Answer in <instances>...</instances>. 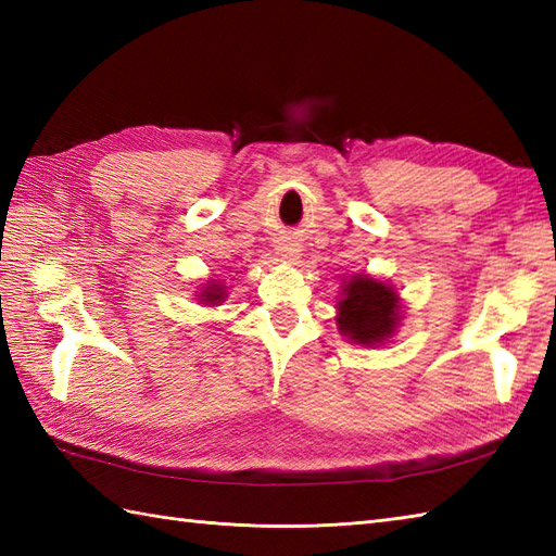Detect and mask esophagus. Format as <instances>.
I'll return each instance as SVG.
<instances>
[{
	"instance_id": "esophagus-1",
	"label": "esophagus",
	"mask_w": 556,
	"mask_h": 556,
	"mask_svg": "<svg viewBox=\"0 0 556 556\" xmlns=\"http://www.w3.org/2000/svg\"><path fill=\"white\" fill-rule=\"evenodd\" d=\"M277 251H279V255H281V257H293V255L299 253V248L293 245L291 241H285V243H279V245H277Z\"/></svg>"
}]
</instances>
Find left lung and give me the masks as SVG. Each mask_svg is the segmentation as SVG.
<instances>
[{"instance_id": "1", "label": "left lung", "mask_w": 556, "mask_h": 556, "mask_svg": "<svg viewBox=\"0 0 556 556\" xmlns=\"http://www.w3.org/2000/svg\"><path fill=\"white\" fill-rule=\"evenodd\" d=\"M399 320V296L382 281L370 277H356L344 289L339 301V329L356 344H380L394 334Z\"/></svg>"}]
</instances>
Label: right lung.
<instances>
[{"instance_id":"obj_1","label":"right lung","mask_w":556,"mask_h":556,"mask_svg":"<svg viewBox=\"0 0 556 556\" xmlns=\"http://www.w3.org/2000/svg\"><path fill=\"white\" fill-rule=\"evenodd\" d=\"M222 299H224V291H222V287H219V285L205 287V291H203V301H207V303H219Z\"/></svg>"}]
</instances>
